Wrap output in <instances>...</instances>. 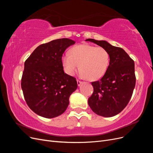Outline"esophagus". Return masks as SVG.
<instances>
[{"mask_svg": "<svg viewBox=\"0 0 153 153\" xmlns=\"http://www.w3.org/2000/svg\"><path fill=\"white\" fill-rule=\"evenodd\" d=\"M82 82L81 81H80V80H77V85H78V86H80V85H81V84H82Z\"/></svg>", "mask_w": 153, "mask_h": 153, "instance_id": "esophagus-1", "label": "esophagus"}]
</instances>
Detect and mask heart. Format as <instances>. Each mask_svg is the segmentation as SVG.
Here are the masks:
<instances>
[{"mask_svg":"<svg viewBox=\"0 0 153 153\" xmlns=\"http://www.w3.org/2000/svg\"><path fill=\"white\" fill-rule=\"evenodd\" d=\"M62 62L68 75H73L80 66L83 76L89 80H96L102 77L107 70L110 55L103 47L82 44L71 48L69 54L63 55Z\"/></svg>","mask_w":153,"mask_h":153,"instance_id":"1","label":"heart"}]
</instances>
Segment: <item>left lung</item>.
Listing matches in <instances>:
<instances>
[{"label": "left lung", "mask_w": 153, "mask_h": 153, "mask_svg": "<svg viewBox=\"0 0 153 153\" xmlns=\"http://www.w3.org/2000/svg\"><path fill=\"white\" fill-rule=\"evenodd\" d=\"M105 48L110 55V62L104 76L92 82L94 91L88 104L97 115L109 117L119 114L130 100L135 86V64L125 51L106 41L87 39Z\"/></svg>", "instance_id": "8db88e82"}]
</instances>
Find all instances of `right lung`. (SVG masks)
I'll list each match as a JSON object with an SVG mask.
<instances>
[{
    "mask_svg": "<svg viewBox=\"0 0 153 153\" xmlns=\"http://www.w3.org/2000/svg\"><path fill=\"white\" fill-rule=\"evenodd\" d=\"M75 43L68 38L37 47L24 64L21 86L29 108L41 117L53 118L65 112L70 95L77 88L74 77L63 70L62 56Z\"/></svg>",
    "mask_w": 153,
    "mask_h": 153,
    "instance_id": "1",
    "label": "right lung"
}]
</instances>
